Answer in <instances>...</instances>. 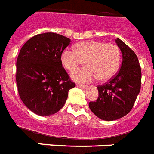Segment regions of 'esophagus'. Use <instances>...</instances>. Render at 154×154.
Masks as SVG:
<instances>
[{"label": "esophagus", "mask_w": 154, "mask_h": 154, "mask_svg": "<svg viewBox=\"0 0 154 154\" xmlns=\"http://www.w3.org/2000/svg\"><path fill=\"white\" fill-rule=\"evenodd\" d=\"M77 87H81V88H83V89H86V88H87V85H83V84H77Z\"/></svg>", "instance_id": "1"}]
</instances>
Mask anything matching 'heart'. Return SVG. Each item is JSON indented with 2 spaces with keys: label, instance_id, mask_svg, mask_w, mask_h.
Wrapping results in <instances>:
<instances>
[{
  "label": "heart",
  "instance_id": "1",
  "mask_svg": "<svg viewBox=\"0 0 154 154\" xmlns=\"http://www.w3.org/2000/svg\"><path fill=\"white\" fill-rule=\"evenodd\" d=\"M75 50L66 49L63 51L61 62L69 71H75L86 62L87 67L71 74V78L76 82L87 83L96 78L101 82L107 81L119 69L121 52L116 44L86 40L75 44Z\"/></svg>",
  "mask_w": 154,
  "mask_h": 154
}]
</instances>
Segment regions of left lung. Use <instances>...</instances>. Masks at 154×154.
Listing matches in <instances>:
<instances>
[{"instance_id": "left-lung-1", "label": "left lung", "mask_w": 154, "mask_h": 154, "mask_svg": "<svg viewBox=\"0 0 154 154\" xmlns=\"http://www.w3.org/2000/svg\"><path fill=\"white\" fill-rule=\"evenodd\" d=\"M115 42L122 55L121 69L109 83L97 87L98 99L89 103L91 110L105 121H114L126 115L141 90V70L136 54L119 38Z\"/></svg>"}]
</instances>
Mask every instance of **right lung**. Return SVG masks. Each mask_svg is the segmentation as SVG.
I'll return each mask as SVG.
<instances>
[{"label": "right lung", "instance_id": "obj_1", "mask_svg": "<svg viewBox=\"0 0 154 154\" xmlns=\"http://www.w3.org/2000/svg\"><path fill=\"white\" fill-rule=\"evenodd\" d=\"M69 38L54 32L33 36L22 47L17 60L19 95L27 107L40 116L57 113L64 106L68 91L75 87L61 62Z\"/></svg>", "mask_w": 154, "mask_h": 154}]
</instances>
